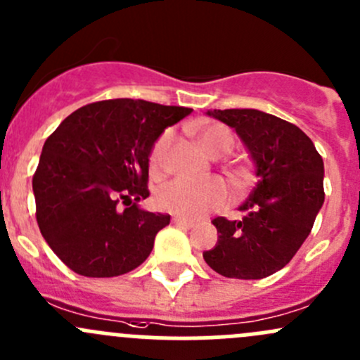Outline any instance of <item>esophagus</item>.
<instances>
[{
  "instance_id": "34e87169",
  "label": "esophagus",
  "mask_w": 360,
  "mask_h": 360,
  "mask_svg": "<svg viewBox=\"0 0 360 360\" xmlns=\"http://www.w3.org/2000/svg\"><path fill=\"white\" fill-rule=\"evenodd\" d=\"M174 224H177V226H183V228H193L195 223L190 219H184V217H174L172 219Z\"/></svg>"
}]
</instances>
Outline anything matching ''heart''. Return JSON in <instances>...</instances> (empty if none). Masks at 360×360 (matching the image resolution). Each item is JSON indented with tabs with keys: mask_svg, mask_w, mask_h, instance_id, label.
<instances>
[{
	"mask_svg": "<svg viewBox=\"0 0 360 360\" xmlns=\"http://www.w3.org/2000/svg\"><path fill=\"white\" fill-rule=\"evenodd\" d=\"M197 139L205 153L210 157H223L233 148V136L230 130L219 123H203L195 129ZM172 130H165L153 144L150 153V165L153 174H162L169 162L172 146ZM248 176L235 172L233 181L242 186ZM228 200V190L223 181L210 177L205 181L174 179L163 184L157 193V203L162 210L181 217H200L209 210L219 209Z\"/></svg>",
	"mask_w": 360,
	"mask_h": 360,
	"instance_id": "heart-1",
	"label": "heart"
}]
</instances>
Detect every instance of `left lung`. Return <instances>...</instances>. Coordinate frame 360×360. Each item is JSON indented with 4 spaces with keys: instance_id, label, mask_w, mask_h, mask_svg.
Segmentation results:
<instances>
[{
    "instance_id": "obj_1",
    "label": "left lung",
    "mask_w": 360,
    "mask_h": 360,
    "mask_svg": "<svg viewBox=\"0 0 360 360\" xmlns=\"http://www.w3.org/2000/svg\"><path fill=\"white\" fill-rule=\"evenodd\" d=\"M207 115L235 129L249 150L257 183L238 207L240 219L216 217L217 244L205 263L228 278L257 281L282 270L310 235L324 203V162L292 123L257 110Z\"/></svg>"
}]
</instances>
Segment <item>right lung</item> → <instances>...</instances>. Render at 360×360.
<instances>
[{"instance_id":"right-lung-1","label":"right lung","mask_w":360,"mask_h":360,"mask_svg":"<svg viewBox=\"0 0 360 360\" xmlns=\"http://www.w3.org/2000/svg\"><path fill=\"white\" fill-rule=\"evenodd\" d=\"M193 111L148 101L86 104L45 141L32 176L36 221L50 249L83 277H116L146 261L169 214L148 212L153 144ZM118 202L127 207L122 211Z\"/></svg>"}]
</instances>
